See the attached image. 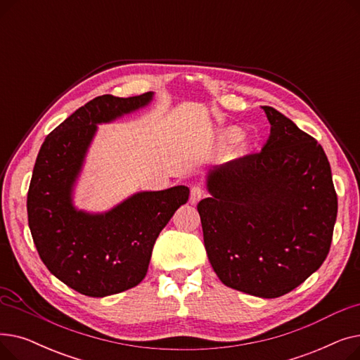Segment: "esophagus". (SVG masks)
Returning <instances> with one entry per match:
<instances>
[{"label": "esophagus", "mask_w": 360, "mask_h": 360, "mask_svg": "<svg viewBox=\"0 0 360 360\" xmlns=\"http://www.w3.org/2000/svg\"><path fill=\"white\" fill-rule=\"evenodd\" d=\"M205 197V190L201 185H194L191 186V194H190V201L191 204H197L201 198Z\"/></svg>", "instance_id": "1"}]
</instances>
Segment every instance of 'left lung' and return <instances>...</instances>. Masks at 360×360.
Masks as SVG:
<instances>
[{
  "label": "left lung",
  "instance_id": "8db88e82",
  "mask_svg": "<svg viewBox=\"0 0 360 360\" xmlns=\"http://www.w3.org/2000/svg\"><path fill=\"white\" fill-rule=\"evenodd\" d=\"M271 124L258 153L210 170L198 202L204 247L223 285L259 297L292 292L330 252L337 217L331 167L321 144L262 106Z\"/></svg>",
  "mask_w": 360,
  "mask_h": 360
}]
</instances>
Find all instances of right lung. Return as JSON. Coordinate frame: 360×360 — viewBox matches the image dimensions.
Returning <instances> with one entry per match:
<instances>
[{
    "label": "right lung",
    "instance_id": "obj_1",
    "mask_svg": "<svg viewBox=\"0 0 360 360\" xmlns=\"http://www.w3.org/2000/svg\"><path fill=\"white\" fill-rule=\"evenodd\" d=\"M151 96L94 98L49 132L36 158L27 193L32 238L46 269L82 295L103 297L137 286L159 233L190 195L178 185L139 193L105 214L72 207V185L96 124L144 106Z\"/></svg>",
    "mask_w": 360,
    "mask_h": 360
}]
</instances>
